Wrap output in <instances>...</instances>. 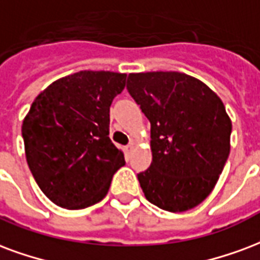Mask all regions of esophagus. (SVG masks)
<instances>
[{
	"label": "esophagus",
	"instance_id": "obj_1",
	"mask_svg": "<svg viewBox=\"0 0 260 260\" xmlns=\"http://www.w3.org/2000/svg\"><path fill=\"white\" fill-rule=\"evenodd\" d=\"M134 147H135V146H134V143H129V145H126L124 147V151H125V154L126 155H129L131 153H132V151H134Z\"/></svg>",
	"mask_w": 260,
	"mask_h": 260
}]
</instances>
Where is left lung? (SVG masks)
I'll return each mask as SVG.
<instances>
[{
	"label": "left lung",
	"mask_w": 260,
	"mask_h": 260,
	"mask_svg": "<svg viewBox=\"0 0 260 260\" xmlns=\"http://www.w3.org/2000/svg\"><path fill=\"white\" fill-rule=\"evenodd\" d=\"M126 89L151 124L150 168L138 175L158 208L184 212L208 197L230 153L232 121L215 92L178 71L131 73Z\"/></svg>",
	"instance_id": "left-lung-1"
}]
</instances>
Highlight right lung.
I'll use <instances>...</instances> for the list:
<instances>
[{"label":"right lung","instance_id":"obj_1","mask_svg":"<svg viewBox=\"0 0 260 260\" xmlns=\"http://www.w3.org/2000/svg\"><path fill=\"white\" fill-rule=\"evenodd\" d=\"M126 74L78 71L34 99L22 125L28 168L42 193L61 208L82 209L106 197L125 165L109 138L110 106Z\"/></svg>","mask_w":260,"mask_h":260}]
</instances>
